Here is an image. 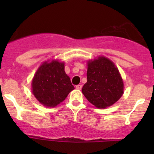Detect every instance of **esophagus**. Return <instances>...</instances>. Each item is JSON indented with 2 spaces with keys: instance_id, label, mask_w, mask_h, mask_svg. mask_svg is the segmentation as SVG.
Listing matches in <instances>:
<instances>
[{
  "instance_id": "obj_1",
  "label": "esophagus",
  "mask_w": 154,
  "mask_h": 154,
  "mask_svg": "<svg viewBox=\"0 0 154 154\" xmlns=\"http://www.w3.org/2000/svg\"><path fill=\"white\" fill-rule=\"evenodd\" d=\"M76 88H77V89H81L82 88V85H77V86H76Z\"/></svg>"
}]
</instances>
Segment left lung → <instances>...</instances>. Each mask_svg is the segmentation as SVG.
Wrapping results in <instances>:
<instances>
[{
  "label": "left lung",
  "mask_w": 154,
  "mask_h": 154,
  "mask_svg": "<svg viewBox=\"0 0 154 154\" xmlns=\"http://www.w3.org/2000/svg\"><path fill=\"white\" fill-rule=\"evenodd\" d=\"M123 91V80L111 60L101 57L88 62L87 82L82 92L91 104L106 108L117 102Z\"/></svg>",
  "instance_id": "8db88e82"
}]
</instances>
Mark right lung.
<instances>
[{"label":"right lung","mask_w":154,"mask_h":154,"mask_svg":"<svg viewBox=\"0 0 154 154\" xmlns=\"http://www.w3.org/2000/svg\"><path fill=\"white\" fill-rule=\"evenodd\" d=\"M64 68V63L58 61L45 62L35 73L32 82V93L44 106H56L74 88Z\"/></svg>","instance_id":"obj_1"}]
</instances>
